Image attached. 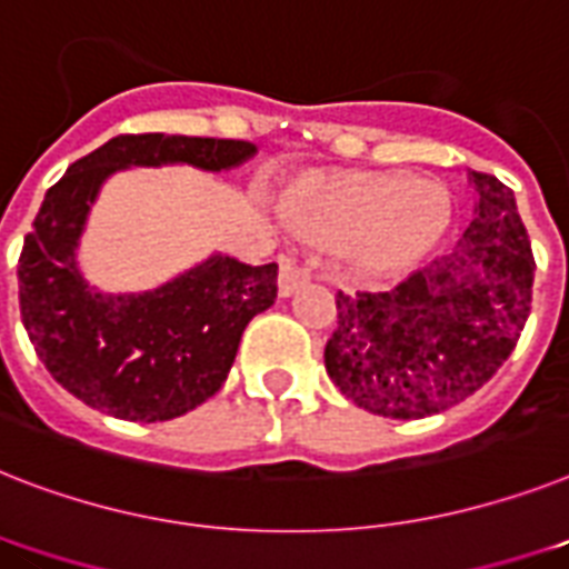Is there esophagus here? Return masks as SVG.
Here are the masks:
<instances>
[{"label": "esophagus", "instance_id": "34e87169", "mask_svg": "<svg viewBox=\"0 0 569 569\" xmlns=\"http://www.w3.org/2000/svg\"><path fill=\"white\" fill-rule=\"evenodd\" d=\"M307 283H309L307 269H300L295 260H280V280H277V289H280V295H283V298L295 295Z\"/></svg>", "mask_w": 569, "mask_h": 569}]
</instances>
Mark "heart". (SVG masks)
<instances>
[{"instance_id":"heart-1","label":"heart","mask_w":569,"mask_h":569,"mask_svg":"<svg viewBox=\"0 0 569 569\" xmlns=\"http://www.w3.org/2000/svg\"><path fill=\"white\" fill-rule=\"evenodd\" d=\"M298 228L321 242L353 244L368 271H397L445 233L447 198L432 183L400 174H332L309 192Z\"/></svg>"}]
</instances>
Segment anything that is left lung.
Returning <instances> with one entry per match:
<instances>
[{
  "mask_svg": "<svg viewBox=\"0 0 569 569\" xmlns=\"http://www.w3.org/2000/svg\"><path fill=\"white\" fill-rule=\"evenodd\" d=\"M477 207L450 257L389 292L336 295L330 380L382 418H427L468 400L511 357L532 309L535 257L515 192L470 172Z\"/></svg>",
  "mask_w": 569,
  "mask_h": 569,
  "instance_id": "left-lung-1",
  "label": "left lung"
}]
</instances>
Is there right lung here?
Returning <instances> with one entry per match:
<instances>
[{
    "label": "right lung",
    "mask_w": 569,
    "mask_h": 569,
    "mask_svg": "<svg viewBox=\"0 0 569 569\" xmlns=\"http://www.w3.org/2000/svg\"><path fill=\"white\" fill-rule=\"evenodd\" d=\"M257 154L244 140L119 133L69 166L20 253L22 325L54 380L122 420H172L221 389L239 339L277 298V262L212 253L140 295L96 292L78 271V239L101 183L128 166L189 163L221 172Z\"/></svg>",
    "instance_id": "1"
}]
</instances>
